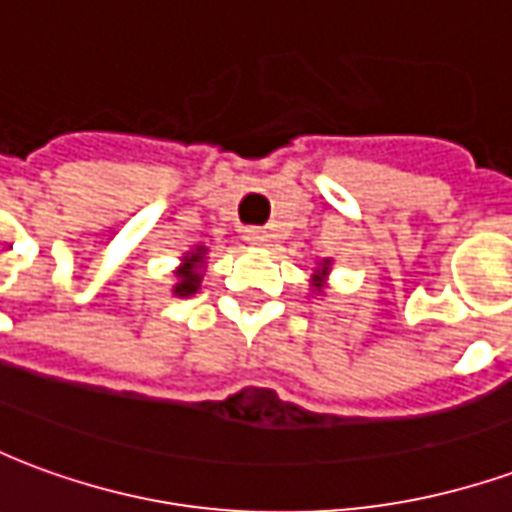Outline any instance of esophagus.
Returning <instances> with one entry per match:
<instances>
[{
    "instance_id": "34e87169",
    "label": "esophagus",
    "mask_w": 512,
    "mask_h": 512,
    "mask_svg": "<svg viewBox=\"0 0 512 512\" xmlns=\"http://www.w3.org/2000/svg\"><path fill=\"white\" fill-rule=\"evenodd\" d=\"M244 241H249V244H255V246H266L268 241H271V233L263 230V227H246Z\"/></svg>"
}]
</instances>
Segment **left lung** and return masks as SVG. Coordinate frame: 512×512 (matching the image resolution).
<instances>
[{
    "label": "left lung",
    "instance_id": "left-lung-1",
    "mask_svg": "<svg viewBox=\"0 0 512 512\" xmlns=\"http://www.w3.org/2000/svg\"><path fill=\"white\" fill-rule=\"evenodd\" d=\"M318 285H321V282H318Z\"/></svg>",
    "mask_w": 512,
    "mask_h": 512
}]
</instances>
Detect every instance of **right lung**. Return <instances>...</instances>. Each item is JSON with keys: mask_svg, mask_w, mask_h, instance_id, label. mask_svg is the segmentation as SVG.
Segmentation results:
<instances>
[{"mask_svg": "<svg viewBox=\"0 0 512 512\" xmlns=\"http://www.w3.org/2000/svg\"><path fill=\"white\" fill-rule=\"evenodd\" d=\"M202 255H205V249H197V252L186 257V263L178 268L180 282L175 285V293H178V296H191L194 290L200 288L202 274H197V268L202 266Z\"/></svg>", "mask_w": 512, "mask_h": 512, "instance_id": "1", "label": "right lung"}]
</instances>
